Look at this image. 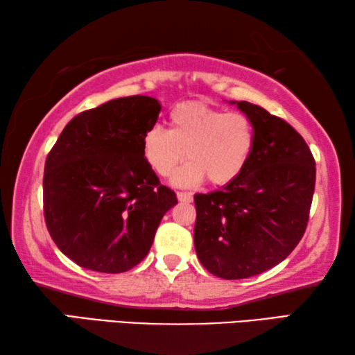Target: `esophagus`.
I'll return each instance as SVG.
<instances>
[{
  "instance_id": "obj_1",
  "label": "esophagus",
  "mask_w": 355,
  "mask_h": 355,
  "mask_svg": "<svg viewBox=\"0 0 355 355\" xmlns=\"http://www.w3.org/2000/svg\"><path fill=\"white\" fill-rule=\"evenodd\" d=\"M178 200L182 202H190L191 200H193V195L187 193V191H178Z\"/></svg>"
}]
</instances>
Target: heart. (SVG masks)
<instances>
[{
	"mask_svg": "<svg viewBox=\"0 0 355 355\" xmlns=\"http://www.w3.org/2000/svg\"><path fill=\"white\" fill-rule=\"evenodd\" d=\"M254 144V127L247 114L205 103H182L171 110L170 129L153 125L143 135V155L160 178H170L184 153L189 162L174 176L179 187H195L207 179L223 187L241 176Z\"/></svg>",
	"mask_w": 355,
	"mask_h": 355,
	"instance_id": "b5f03b06",
	"label": "heart"
}]
</instances>
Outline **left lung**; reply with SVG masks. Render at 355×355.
<instances>
[{"label":"left lung","instance_id":"1","mask_svg":"<svg viewBox=\"0 0 355 355\" xmlns=\"http://www.w3.org/2000/svg\"><path fill=\"white\" fill-rule=\"evenodd\" d=\"M237 107L254 127L248 164L236 181L195 195L196 254L225 280L258 275L293 252L306 230L316 181L315 159L294 127L250 102Z\"/></svg>","mask_w":355,"mask_h":355}]
</instances>
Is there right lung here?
<instances>
[{"label":"right lung","mask_w":355,"mask_h":355,"mask_svg":"<svg viewBox=\"0 0 355 355\" xmlns=\"http://www.w3.org/2000/svg\"><path fill=\"white\" fill-rule=\"evenodd\" d=\"M157 98H113L75 116L46 155L44 217L58 248L85 269L121 274L141 263L176 193L143 155Z\"/></svg>","instance_id":"right-lung-1"}]
</instances>
